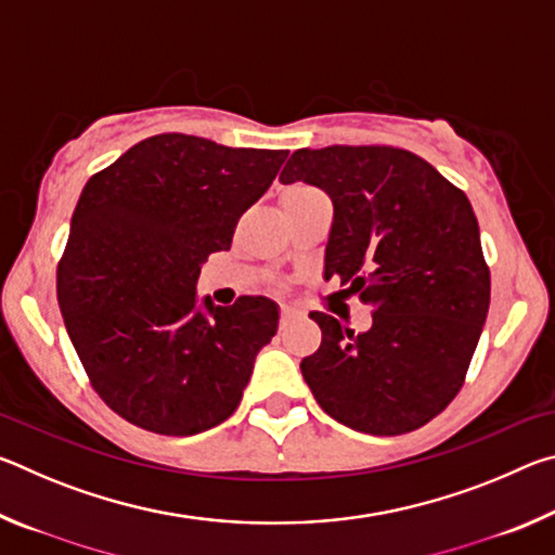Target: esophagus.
Returning a JSON list of instances; mask_svg holds the SVG:
<instances>
[{
	"label": "esophagus",
	"mask_w": 555,
	"mask_h": 555,
	"mask_svg": "<svg viewBox=\"0 0 555 555\" xmlns=\"http://www.w3.org/2000/svg\"><path fill=\"white\" fill-rule=\"evenodd\" d=\"M300 315V311L296 306H281L279 308V321H281V325H286V323H291L294 321V318H298Z\"/></svg>",
	"instance_id": "obj_1"
}]
</instances>
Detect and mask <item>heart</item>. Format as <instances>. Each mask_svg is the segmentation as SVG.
<instances>
[{
  "instance_id": "obj_1",
  "label": "heart",
  "mask_w": 555,
  "mask_h": 555,
  "mask_svg": "<svg viewBox=\"0 0 555 555\" xmlns=\"http://www.w3.org/2000/svg\"><path fill=\"white\" fill-rule=\"evenodd\" d=\"M315 188H308V185H291L284 195H300V193H313Z\"/></svg>"
}]
</instances>
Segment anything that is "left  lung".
I'll use <instances>...</instances> for the list:
<instances>
[{
	"label": "left lung",
	"mask_w": 555,
	"mask_h": 555,
	"mask_svg": "<svg viewBox=\"0 0 555 555\" xmlns=\"http://www.w3.org/2000/svg\"><path fill=\"white\" fill-rule=\"evenodd\" d=\"M281 181L331 195L325 279L372 306L367 333L311 313L323 340L300 372L315 401L372 436L428 424L463 389L490 311V267L467 195L421 156L374 144L298 149Z\"/></svg>",
	"instance_id": "obj_1"
}]
</instances>
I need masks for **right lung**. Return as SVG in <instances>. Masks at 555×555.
<instances>
[{
  "instance_id": "1",
  "label": "right lung",
  "mask_w": 555,
  "mask_h": 555,
  "mask_svg": "<svg viewBox=\"0 0 555 555\" xmlns=\"http://www.w3.org/2000/svg\"><path fill=\"white\" fill-rule=\"evenodd\" d=\"M286 149L156 134L90 176L55 271L65 331L90 387L144 430L193 436L232 416L276 335L261 296L195 308L210 255L274 181Z\"/></svg>"
}]
</instances>
